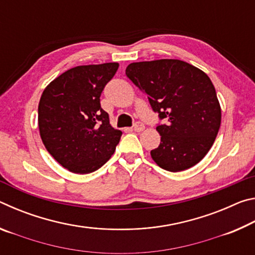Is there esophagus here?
<instances>
[{"instance_id": "obj_1", "label": "esophagus", "mask_w": 255, "mask_h": 255, "mask_svg": "<svg viewBox=\"0 0 255 255\" xmlns=\"http://www.w3.org/2000/svg\"><path fill=\"white\" fill-rule=\"evenodd\" d=\"M145 129V126H144V124H141V123H136L135 124V126H133V130L135 131H143Z\"/></svg>"}]
</instances>
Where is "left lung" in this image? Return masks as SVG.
<instances>
[{"label": "left lung", "instance_id": "8db88e82", "mask_svg": "<svg viewBox=\"0 0 255 255\" xmlns=\"http://www.w3.org/2000/svg\"><path fill=\"white\" fill-rule=\"evenodd\" d=\"M126 75L147 94L150 106L166 125L156 127L158 147L153 161L170 172L196 165L213 146L222 120L215 86L204 71L179 59L129 64Z\"/></svg>", "mask_w": 255, "mask_h": 255}]
</instances>
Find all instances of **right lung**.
I'll return each mask as SVG.
<instances>
[{"instance_id":"right-lung-1","label":"right lung","mask_w":255,"mask_h":255,"mask_svg":"<svg viewBox=\"0 0 255 255\" xmlns=\"http://www.w3.org/2000/svg\"><path fill=\"white\" fill-rule=\"evenodd\" d=\"M118 63L82 65L64 72L46 86L38 106L42 143L73 173L97 171L115 153L122 131L110 125L100 96Z\"/></svg>"}]
</instances>
